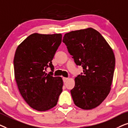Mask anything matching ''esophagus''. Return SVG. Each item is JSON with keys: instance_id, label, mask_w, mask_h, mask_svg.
<instances>
[{"instance_id": "1", "label": "esophagus", "mask_w": 128, "mask_h": 128, "mask_svg": "<svg viewBox=\"0 0 128 128\" xmlns=\"http://www.w3.org/2000/svg\"><path fill=\"white\" fill-rule=\"evenodd\" d=\"M68 80V78H66V77H63L62 78V80H63V82H67Z\"/></svg>"}]
</instances>
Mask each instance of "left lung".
I'll use <instances>...</instances> for the list:
<instances>
[{
  "mask_svg": "<svg viewBox=\"0 0 128 128\" xmlns=\"http://www.w3.org/2000/svg\"><path fill=\"white\" fill-rule=\"evenodd\" d=\"M62 42L76 64L83 68V74L75 78V86L71 90L75 105L82 110L96 108L111 88L115 66L112 49L92 28L66 33Z\"/></svg>",
  "mask_w": 128,
  "mask_h": 128,
  "instance_id": "1",
  "label": "left lung"
}]
</instances>
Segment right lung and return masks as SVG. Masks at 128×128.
<instances>
[{
	"label": "right lung",
	"instance_id": "1",
	"mask_svg": "<svg viewBox=\"0 0 128 128\" xmlns=\"http://www.w3.org/2000/svg\"><path fill=\"white\" fill-rule=\"evenodd\" d=\"M62 40L61 34L34 33L18 47L14 57V77L20 94L27 104L38 111H46L57 105L62 91L60 76L46 72Z\"/></svg>",
	"mask_w": 128,
	"mask_h": 128
}]
</instances>
